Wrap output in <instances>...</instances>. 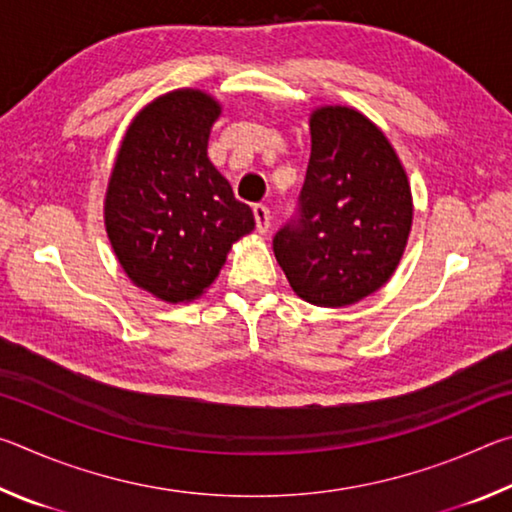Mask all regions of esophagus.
Listing matches in <instances>:
<instances>
[{
    "label": "esophagus",
    "mask_w": 512,
    "mask_h": 512,
    "mask_svg": "<svg viewBox=\"0 0 512 512\" xmlns=\"http://www.w3.org/2000/svg\"><path fill=\"white\" fill-rule=\"evenodd\" d=\"M253 214H255L257 230L264 235V232H268V228H271V210H268L266 205H255Z\"/></svg>",
    "instance_id": "1"
}]
</instances>
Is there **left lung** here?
Instances as JSON below:
<instances>
[{"label": "left lung", "mask_w": 512, "mask_h": 512, "mask_svg": "<svg viewBox=\"0 0 512 512\" xmlns=\"http://www.w3.org/2000/svg\"><path fill=\"white\" fill-rule=\"evenodd\" d=\"M311 155L298 212L273 250L291 289L318 307H348L384 287L404 255L413 201L386 135L348 106L311 112Z\"/></svg>", "instance_id": "1"}]
</instances>
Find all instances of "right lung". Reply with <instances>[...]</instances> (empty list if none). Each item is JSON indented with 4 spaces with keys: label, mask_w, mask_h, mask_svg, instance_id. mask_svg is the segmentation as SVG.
<instances>
[{
    "label": "right lung",
    "mask_w": 512,
    "mask_h": 512,
    "mask_svg": "<svg viewBox=\"0 0 512 512\" xmlns=\"http://www.w3.org/2000/svg\"><path fill=\"white\" fill-rule=\"evenodd\" d=\"M221 106L201 90L149 103L128 126L110 173L106 230L121 268L164 302H192L216 280L253 210L207 158Z\"/></svg>",
    "instance_id": "1"
}]
</instances>
